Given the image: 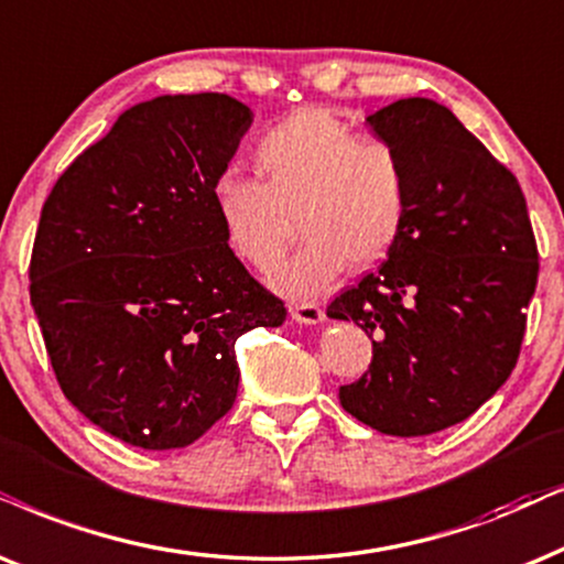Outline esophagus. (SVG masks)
<instances>
[{
    "label": "esophagus",
    "instance_id": "esophagus-1",
    "mask_svg": "<svg viewBox=\"0 0 564 564\" xmlns=\"http://www.w3.org/2000/svg\"><path fill=\"white\" fill-rule=\"evenodd\" d=\"M292 318L300 321V324H318L324 318V311L316 303H292L290 305Z\"/></svg>",
    "mask_w": 564,
    "mask_h": 564
}]
</instances>
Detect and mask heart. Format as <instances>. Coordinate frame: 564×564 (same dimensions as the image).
I'll return each mask as SVG.
<instances>
[{"mask_svg": "<svg viewBox=\"0 0 564 564\" xmlns=\"http://www.w3.org/2000/svg\"><path fill=\"white\" fill-rule=\"evenodd\" d=\"M261 181L225 175L215 212L232 253L272 272L290 246V217L305 240L274 274L292 297L324 292L341 269L365 272L397 248L409 217V167L380 134H357L324 108H300L259 137Z\"/></svg>", "mask_w": 564, "mask_h": 564, "instance_id": "b5f03b06", "label": "heart"}]
</instances>
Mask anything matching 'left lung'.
<instances>
[{
	"mask_svg": "<svg viewBox=\"0 0 564 564\" xmlns=\"http://www.w3.org/2000/svg\"><path fill=\"white\" fill-rule=\"evenodd\" d=\"M368 123L406 160L409 217L383 264L326 308L372 339L370 368L339 401L383 435L441 433L516 368L536 238L516 175L448 108L404 98Z\"/></svg>",
	"mask_w": 564,
	"mask_h": 564,
	"instance_id": "left-lung-1",
	"label": "left lung"
}]
</instances>
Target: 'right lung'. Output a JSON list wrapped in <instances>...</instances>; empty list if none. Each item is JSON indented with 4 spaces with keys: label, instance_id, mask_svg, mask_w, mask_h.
Returning a JSON list of instances; mask_svg holds the SVG:
<instances>
[{
    "label": "right lung",
    "instance_id": "obj_1",
    "mask_svg": "<svg viewBox=\"0 0 564 564\" xmlns=\"http://www.w3.org/2000/svg\"><path fill=\"white\" fill-rule=\"evenodd\" d=\"M251 121L223 93L139 104L41 209L28 274L58 389L137 448L199 441L236 401L238 336L288 318L212 199Z\"/></svg>",
    "mask_w": 564,
    "mask_h": 564
}]
</instances>
